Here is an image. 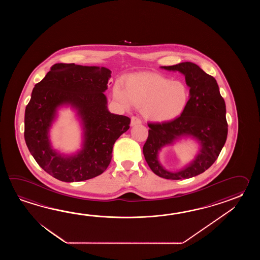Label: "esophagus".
<instances>
[{
    "label": "esophagus",
    "mask_w": 260,
    "mask_h": 260,
    "mask_svg": "<svg viewBox=\"0 0 260 260\" xmlns=\"http://www.w3.org/2000/svg\"><path fill=\"white\" fill-rule=\"evenodd\" d=\"M141 123V119L138 116H132L131 118V125H136V124H140Z\"/></svg>",
    "instance_id": "obj_1"
}]
</instances>
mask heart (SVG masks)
Segmentation results:
<instances>
[{
    "mask_svg": "<svg viewBox=\"0 0 260 260\" xmlns=\"http://www.w3.org/2000/svg\"><path fill=\"white\" fill-rule=\"evenodd\" d=\"M114 96L124 106H141L144 114L156 121H168L182 112L188 100L187 86L155 73L131 75L123 90L114 88Z\"/></svg>",
    "mask_w": 260,
    "mask_h": 260,
    "instance_id": "heart-1",
    "label": "heart"
}]
</instances>
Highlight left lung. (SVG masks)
<instances>
[{
    "mask_svg": "<svg viewBox=\"0 0 260 260\" xmlns=\"http://www.w3.org/2000/svg\"><path fill=\"white\" fill-rule=\"evenodd\" d=\"M185 75L189 87V99L181 115L172 121L149 122V136L143 146L145 160L155 175L178 180L198 176L215 161L226 142L228 122L226 105L219 93L216 79L192 62L161 67ZM183 135L198 139L202 149L192 164L181 172L172 173L160 166L157 150Z\"/></svg>",
    "mask_w": 260,
    "mask_h": 260,
    "instance_id": "8db88e82",
    "label": "left lung"
}]
</instances>
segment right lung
<instances>
[{
  "instance_id": "obj_1",
  "label": "right lung",
  "mask_w": 260,
  "mask_h": 260,
  "mask_svg": "<svg viewBox=\"0 0 260 260\" xmlns=\"http://www.w3.org/2000/svg\"><path fill=\"white\" fill-rule=\"evenodd\" d=\"M110 77L104 67L57 63L35 84L25 111V141L37 164L56 179L77 182L101 175L111 164L115 141L129 129L130 118L107 109L103 92ZM67 103L78 109L86 130L83 150L69 158L51 149L48 138L56 108Z\"/></svg>"
}]
</instances>
